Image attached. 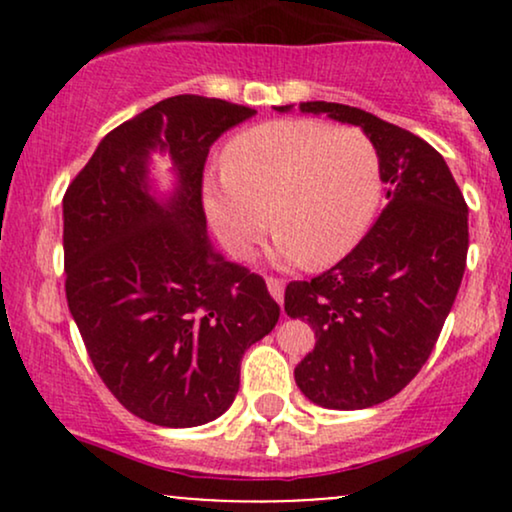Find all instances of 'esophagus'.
I'll return each instance as SVG.
<instances>
[{
	"instance_id": "34e87169",
	"label": "esophagus",
	"mask_w": 512,
	"mask_h": 512,
	"mask_svg": "<svg viewBox=\"0 0 512 512\" xmlns=\"http://www.w3.org/2000/svg\"><path fill=\"white\" fill-rule=\"evenodd\" d=\"M267 289H269V293H272V298H274L276 303L284 301V281L274 279V276H269V279H267Z\"/></svg>"
}]
</instances>
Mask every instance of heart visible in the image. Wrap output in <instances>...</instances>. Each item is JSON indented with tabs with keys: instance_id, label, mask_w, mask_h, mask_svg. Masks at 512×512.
<instances>
[{
	"instance_id": "heart-1",
	"label": "heart",
	"mask_w": 512,
	"mask_h": 512,
	"mask_svg": "<svg viewBox=\"0 0 512 512\" xmlns=\"http://www.w3.org/2000/svg\"><path fill=\"white\" fill-rule=\"evenodd\" d=\"M221 163L204 209L236 260L255 255L272 223L276 260L327 267L361 243L380 204L378 146L358 127L264 122L223 146Z\"/></svg>"
}]
</instances>
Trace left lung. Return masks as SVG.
Returning <instances> with one entry per match:
<instances>
[{
  "mask_svg": "<svg viewBox=\"0 0 512 512\" xmlns=\"http://www.w3.org/2000/svg\"><path fill=\"white\" fill-rule=\"evenodd\" d=\"M298 108L373 139L387 207L344 260L286 286V315L315 330L293 375L320 407H375L411 383L438 342L467 264V202L443 156L416 134L342 103Z\"/></svg>",
  "mask_w": 512,
  "mask_h": 512,
  "instance_id": "obj_1",
  "label": "left lung"
}]
</instances>
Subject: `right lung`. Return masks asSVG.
Segmentation results:
<instances>
[{
    "label": "right lung",
    "instance_id": "add662e5",
    "mask_svg": "<svg viewBox=\"0 0 512 512\" xmlns=\"http://www.w3.org/2000/svg\"><path fill=\"white\" fill-rule=\"evenodd\" d=\"M255 113L166 98L105 134L62 199L69 313L105 387L149 424L221 416L243 354L279 320L262 276L211 248L202 207L211 144ZM151 150L174 161L179 185L166 200L150 190Z\"/></svg>",
    "mask_w": 512,
    "mask_h": 512
}]
</instances>
